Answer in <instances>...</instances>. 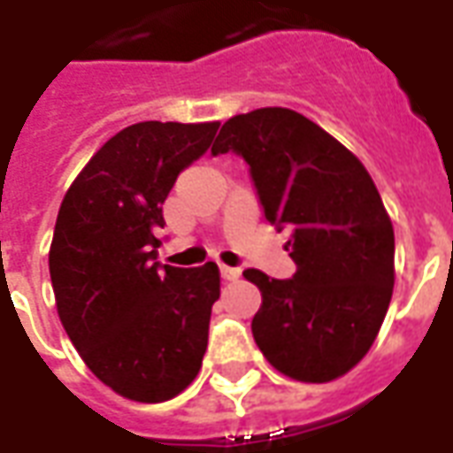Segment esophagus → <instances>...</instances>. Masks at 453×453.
Segmentation results:
<instances>
[{
    "instance_id": "obj_1",
    "label": "esophagus",
    "mask_w": 453,
    "mask_h": 453,
    "mask_svg": "<svg viewBox=\"0 0 453 453\" xmlns=\"http://www.w3.org/2000/svg\"><path fill=\"white\" fill-rule=\"evenodd\" d=\"M220 276H223L226 281H235V279H240V269H233V266L220 265Z\"/></svg>"
}]
</instances>
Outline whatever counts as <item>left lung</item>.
Listing matches in <instances>:
<instances>
[{"label":"left lung","mask_w":453,"mask_h":453,"mask_svg":"<svg viewBox=\"0 0 453 453\" xmlns=\"http://www.w3.org/2000/svg\"><path fill=\"white\" fill-rule=\"evenodd\" d=\"M250 167L265 218L291 230V279L245 269L262 291L252 334L269 364L325 383L369 351L393 296V226L359 159L291 109H257L223 123L211 155Z\"/></svg>","instance_id":"left-lung-1"}]
</instances>
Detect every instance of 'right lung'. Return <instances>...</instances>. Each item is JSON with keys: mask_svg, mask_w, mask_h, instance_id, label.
Here are the masks:
<instances>
[{"mask_svg": "<svg viewBox=\"0 0 453 453\" xmlns=\"http://www.w3.org/2000/svg\"><path fill=\"white\" fill-rule=\"evenodd\" d=\"M216 130L172 120L123 128L87 162L58 213L48 265L60 323L94 376L123 398H174L206 354L218 266L159 265L155 233L174 181Z\"/></svg>", "mask_w": 453, "mask_h": 453, "instance_id": "1", "label": "right lung"}]
</instances>
